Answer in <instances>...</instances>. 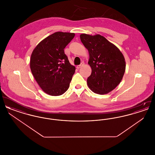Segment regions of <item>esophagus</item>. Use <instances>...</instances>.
Wrapping results in <instances>:
<instances>
[{"label":"esophagus","instance_id":"1","mask_svg":"<svg viewBox=\"0 0 155 155\" xmlns=\"http://www.w3.org/2000/svg\"><path fill=\"white\" fill-rule=\"evenodd\" d=\"M84 64H85V63H84V62H82L80 65H78V66H77V68H80L83 66Z\"/></svg>","mask_w":155,"mask_h":155}]
</instances>
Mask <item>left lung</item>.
Returning <instances> with one entry per match:
<instances>
[{"mask_svg": "<svg viewBox=\"0 0 155 155\" xmlns=\"http://www.w3.org/2000/svg\"><path fill=\"white\" fill-rule=\"evenodd\" d=\"M80 39L89 54L88 64L92 73L87 79L89 88L99 95L108 94L116 88L125 73L123 54L101 35L82 34Z\"/></svg>", "mask_w": 155, "mask_h": 155, "instance_id": "left-lung-1", "label": "left lung"}]
</instances>
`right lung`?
<instances>
[{
    "mask_svg": "<svg viewBox=\"0 0 155 155\" xmlns=\"http://www.w3.org/2000/svg\"><path fill=\"white\" fill-rule=\"evenodd\" d=\"M74 36V33L56 32L40 42L31 54L32 74L48 95L59 96L69 88L75 67L70 63L64 49Z\"/></svg>",
    "mask_w": 155,
    "mask_h": 155,
    "instance_id": "1",
    "label": "right lung"
}]
</instances>
